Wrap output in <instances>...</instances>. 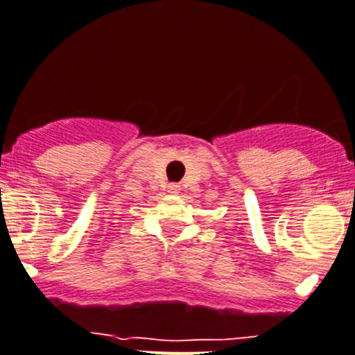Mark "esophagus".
I'll use <instances>...</instances> for the list:
<instances>
[{
	"label": "esophagus",
	"instance_id": "34e87169",
	"mask_svg": "<svg viewBox=\"0 0 355 355\" xmlns=\"http://www.w3.org/2000/svg\"><path fill=\"white\" fill-rule=\"evenodd\" d=\"M169 189H171V193H177L178 189H180V186H175V184H173V186H169Z\"/></svg>",
	"mask_w": 355,
	"mask_h": 355
}]
</instances>
